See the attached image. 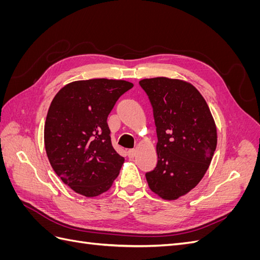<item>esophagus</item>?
<instances>
[{
	"label": "esophagus",
	"instance_id": "obj_1",
	"mask_svg": "<svg viewBox=\"0 0 260 260\" xmlns=\"http://www.w3.org/2000/svg\"><path fill=\"white\" fill-rule=\"evenodd\" d=\"M136 156V151L135 149H129L128 151V157L129 158H133V157Z\"/></svg>",
	"mask_w": 260,
	"mask_h": 260
}]
</instances>
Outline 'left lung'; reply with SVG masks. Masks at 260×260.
I'll use <instances>...</instances> for the list:
<instances>
[{
	"label": "left lung",
	"instance_id": "obj_1",
	"mask_svg": "<svg viewBox=\"0 0 260 260\" xmlns=\"http://www.w3.org/2000/svg\"><path fill=\"white\" fill-rule=\"evenodd\" d=\"M153 107L158 157L146 172L151 190L175 201L200 183L217 146V128L205 99L191 83L166 77L140 81Z\"/></svg>",
	"mask_w": 260,
	"mask_h": 260
}]
</instances>
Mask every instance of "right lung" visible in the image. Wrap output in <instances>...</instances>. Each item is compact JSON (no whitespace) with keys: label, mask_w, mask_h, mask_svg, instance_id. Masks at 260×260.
I'll list each match as a JSON object with an SVG mask.
<instances>
[{"label":"right lung","mask_w":260,"mask_h":260,"mask_svg":"<svg viewBox=\"0 0 260 260\" xmlns=\"http://www.w3.org/2000/svg\"><path fill=\"white\" fill-rule=\"evenodd\" d=\"M133 86L113 79L79 80L54 96L44 124V145L60 180L76 193L94 198L108 191L124 161L111 140L107 117Z\"/></svg>","instance_id":"1"}]
</instances>
